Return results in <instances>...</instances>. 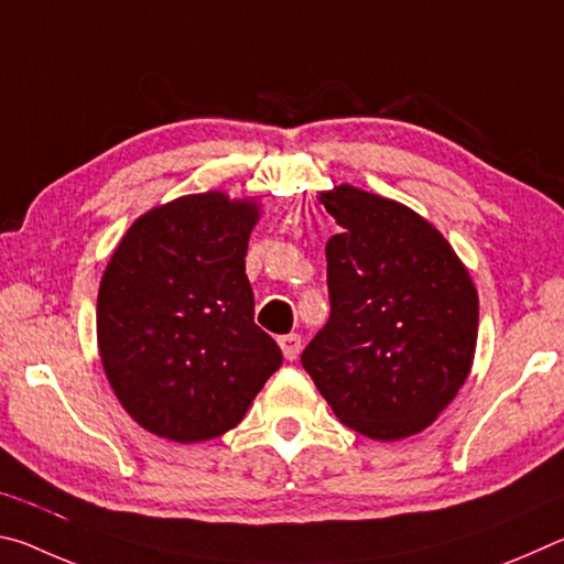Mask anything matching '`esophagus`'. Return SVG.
<instances>
[{
    "label": "esophagus",
    "instance_id": "1",
    "mask_svg": "<svg viewBox=\"0 0 564 564\" xmlns=\"http://www.w3.org/2000/svg\"><path fill=\"white\" fill-rule=\"evenodd\" d=\"M301 343H303V340H301L299 333H289V336H281V338H279V346H281V350H283L285 360H295V358H299Z\"/></svg>",
    "mask_w": 564,
    "mask_h": 564
}]
</instances>
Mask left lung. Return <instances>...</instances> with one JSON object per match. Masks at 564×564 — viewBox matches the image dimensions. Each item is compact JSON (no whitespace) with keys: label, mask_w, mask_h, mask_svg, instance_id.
Wrapping results in <instances>:
<instances>
[{"label":"left lung","mask_w":564,"mask_h":564,"mask_svg":"<svg viewBox=\"0 0 564 564\" xmlns=\"http://www.w3.org/2000/svg\"><path fill=\"white\" fill-rule=\"evenodd\" d=\"M343 234L326 246L330 318L301 352L343 425L400 441L433 423L470 373L477 293L435 228L390 198L321 196Z\"/></svg>","instance_id":"1"}]
</instances>
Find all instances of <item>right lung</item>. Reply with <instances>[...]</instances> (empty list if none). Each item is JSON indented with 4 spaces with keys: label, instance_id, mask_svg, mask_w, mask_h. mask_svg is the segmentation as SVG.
Returning a JSON list of instances; mask_svg holds the SVG:
<instances>
[{
    "label": "right lung",
    "instance_id": "obj_1",
    "mask_svg": "<svg viewBox=\"0 0 564 564\" xmlns=\"http://www.w3.org/2000/svg\"><path fill=\"white\" fill-rule=\"evenodd\" d=\"M259 208L196 194L133 224L104 271L97 336L123 410L176 443L224 435L283 352L253 321L246 248Z\"/></svg>",
    "mask_w": 564,
    "mask_h": 564
}]
</instances>
